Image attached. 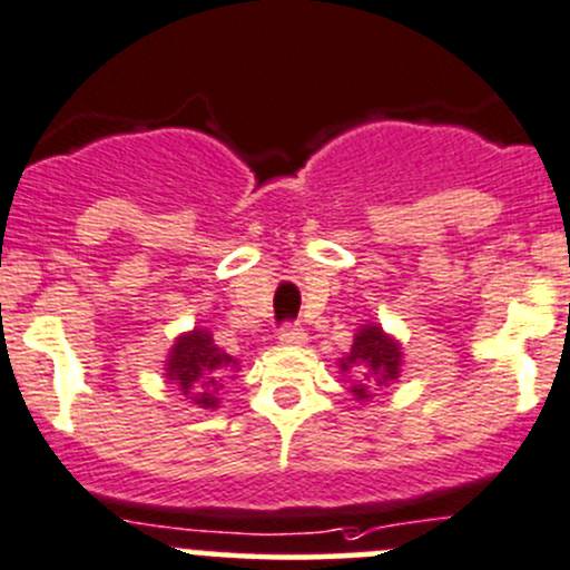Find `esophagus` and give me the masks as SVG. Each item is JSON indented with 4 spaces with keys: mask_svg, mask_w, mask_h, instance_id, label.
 I'll return each instance as SVG.
<instances>
[{
    "mask_svg": "<svg viewBox=\"0 0 570 570\" xmlns=\"http://www.w3.org/2000/svg\"><path fill=\"white\" fill-rule=\"evenodd\" d=\"M278 342L286 344V347H301V344L308 342V336L301 325H284L278 331Z\"/></svg>",
    "mask_w": 570,
    "mask_h": 570,
    "instance_id": "obj_1",
    "label": "esophagus"
}]
</instances>
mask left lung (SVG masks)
I'll return each instance as SVG.
<instances>
[{
	"instance_id": "obj_1",
	"label": "left lung",
	"mask_w": 570,
	"mask_h": 570,
	"mask_svg": "<svg viewBox=\"0 0 570 570\" xmlns=\"http://www.w3.org/2000/svg\"><path fill=\"white\" fill-rule=\"evenodd\" d=\"M336 364L342 377L350 381L353 400L370 402L375 392L400 381L402 344L383 331L381 322H364L355 331L350 353H344Z\"/></svg>"
}]
</instances>
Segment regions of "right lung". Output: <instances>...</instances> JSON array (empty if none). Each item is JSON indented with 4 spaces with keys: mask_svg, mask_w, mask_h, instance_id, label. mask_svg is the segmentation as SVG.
I'll return each mask as SVG.
<instances>
[{
    "mask_svg": "<svg viewBox=\"0 0 570 570\" xmlns=\"http://www.w3.org/2000/svg\"><path fill=\"white\" fill-rule=\"evenodd\" d=\"M239 361L220 350L206 327H193V331L176 336L168 358H165V377L176 383V389L195 402L204 411L220 407V396L226 377H237Z\"/></svg>",
    "mask_w": 570,
    "mask_h": 570,
    "instance_id": "obj_1",
    "label": "right lung"
}]
</instances>
